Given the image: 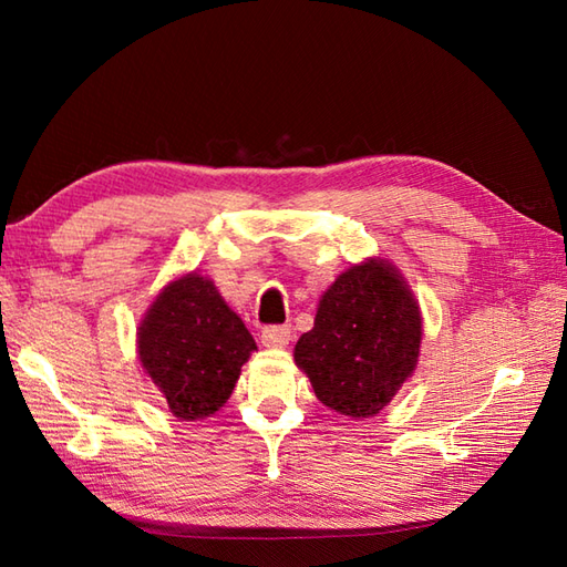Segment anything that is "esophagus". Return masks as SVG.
Returning <instances> with one entry per match:
<instances>
[{
    "label": "esophagus",
    "mask_w": 567,
    "mask_h": 567,
    "mask_svg": "<svg viewBox=\"0 0 567 567\" xmlns=\"http://www.w3.org/2000/svg\"><path fill=\"white\" fill-rule=\"evenodd\" d=\"M260 341L268 348H285L292 341V329L290 327H265L260 333Z\"/></svg>",
    "instance_id": "obj_1"
}]
</instances>
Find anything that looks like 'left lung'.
Segmentation results:
<instances>
[{
  "label": "left lung",
  "instance_id": "8db88e82",
  "mask_svg": "<svg viewBox=\"0 0 567 567\" xmlns=\"http://www.w3.org/2000/svg\"><path fill=\"white\" fill-rule=\"evenodd\" d=\"M421 311L392 262L351 265L319 299L315 329L299 336L295 363L321 404L368 419L412 378L421 346Z\"/></svg>",
  "mask_w": 567,
  "mask_h": 567
}]
</instances>
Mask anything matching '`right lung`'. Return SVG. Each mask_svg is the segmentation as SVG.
<instances>
[{"instance_id":"1","label":"right lung","mask_w":567,"mask_h":567,"mask_svg":"<svg viewBox=\"0 0 567 567\" xmlns=\"http://www.w3.org/2000/svg\"><path fill=\"white\" fill-rule=\"evenodd\" d=\"M252 351L246 323L197 272L165 285L138 327L141 365L183 421L219 412Z\"/></svg>"}]
</instances>
